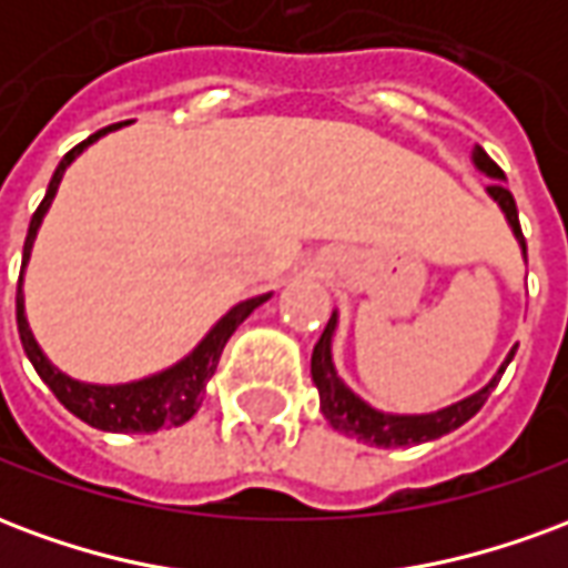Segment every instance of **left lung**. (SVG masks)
Returning <instances> with one entry per match:
<instances>
[{
    "label": "left lung",
    "instance_id": "8db88e82",
    "mask_svg": "<svg viewBox=\"0 0 568 568\" xmlns=\"http://www.w3.org/2000/svg\"><path fill=\"white\" fill-rule=\"evenodd\" d=\"M475 163L493 179H505V173L499 170V163L489 158L484 149H475ZM493 200H499V206L508 215V222H511L514 234L520 240V246L526 252V240L524 231H520V219H517V203H514V194L508 187L501 185V182H493L487 187ZM332 334H334V316L325 325V332L313 346V362H310V374H313V383H316V389H320V402L322 410H325V419L332 423L337 432H344V435H353V438L365 440V444H377V447H407V444H423V440H435L440 435H447L453 428H459L463 423L475 417L477 410L484 407L487 402V395L496 389V383L508 368V362L514 358L517 349H511V356L505 358V365L501 371L493 377V381L475 393L471 398H465V402H456V405L444 407L438 414H426V417H393V414H381V410H374L368 407L362 398L346 389L341 377L334 374L332 365Z\"/></svg>",
    "mask_w": 568,
    "mask_h": 568
}]
</instances>
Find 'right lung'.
<instances>
[{"label": "right lung", "mask_w": 568, "mask_h": 568, "mask_svg": "<svg viewBox=\"0 0 568 568\" xmlns=\"http://www.w3.org/2000/svg\"><path fill=\"white\" fill-rule=\"evenodd\" d=\"M121 128V124H112V128L97 130L93 136H88L84 142H79L75 149L63 154V161L51 175V185H48V194L39 203V210L32 212L30 231H27V243H23V264L30 258L32 240H36V231L42 224V215L51 206V200L57 194V185L63 179V170L69 163L75 161V154L88 149L93 140H100L109 130ZM271 295L248 297L243 304H236L227 316H224L215 328H212L203 344L191 353L187 358H182L175 368L163 371V374H154L149 381L140 383H124V386H91V383H79L60 374V371L44 358V353L36 344L30 325H27V316H23V297L18 292V332L20 344L30 356L32 368L39 371V377L48 383V389L57 395V402L67 407L69 414H75L79 419H84L88 426L103 428V432H158L161 426H182L187 419L197 414L200 402H203V389H206V381L215 374V365L222 358L224 344L231 341V334L236 332V325L246 320L252 310L264 304Z\"/></svg>", "instance_id": "1"}]
</instances>
